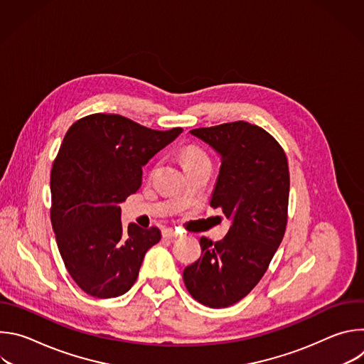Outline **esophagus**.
Masks as SVG:
<instances>
[{
  "instance_id": "1",
  "label": "esophagus",
  "mask_w": 364,
  "mask_h": 364,
  "mask_svg": "<svg viewBox=\"0 0 364 364\" xmlns=\"http://www.w3.org/2000/svg\"><path fill=\"white\" fill-rule=\"evenodd\" d=\"M178 236V232H176L174 229L171 228H167L163 230V237H167V239H173V237H177Z\"/></svg>"
}]
</instances>
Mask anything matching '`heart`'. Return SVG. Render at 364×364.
Returning <instances> with one entry per match:
<instances>
[{"mask_svg": "<svg viewBox=\"0 0 364 364\" xmlns=\"http://www.w3.org/2000/svg\"><path fill=\"white\" fill-rule=\"evenodd\" d=\"M181 159H183V163H184V167H190V166H194V164H200V163H207L210 161L209 157H207V154L196 146V145H188L183 149V154H181Z\"/></svg>", "mask_w": 364, "mask_h": 364, "instance_id": "1", "label": "heart"}]
</instances>
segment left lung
I'll use <instances>...</instances> for the list:
<instances>
[{
  "instance_id": "obj_1",
  "label": "left lung",
  "mask_w": 364,
  "mask_h": 364,
  "mask_svg": "<svg viewBox=\"0 0 364 364\" xmlns=\"http://www.w3.org/2000/svg\"><path fill=\"white\" fill-rule=\"evenodd\" d=\"M220 155L210 205L232 220L213 243L201 237V256L183 272L194 299L225 308L246 296L267 272L282 242L289 171L281 145L265 129L237 121L190 131Z\"/></svg>"
}]
</instances>
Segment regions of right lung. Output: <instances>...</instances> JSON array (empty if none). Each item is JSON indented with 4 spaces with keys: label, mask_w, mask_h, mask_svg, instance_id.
Returning a JSON list of instances; mask_svg holds the SVG:
<instances>
[{
    "label": "right lung",
    "mask_w": 364,
    "mask_h": 364,
    "mask_svg": "<svg viewBox=\"0 0 364 364\" xmlns=\"http://www.w3.org/2000/svg\"><path fill=\"white\" fill-rule=\"evenodd\" d=\"M181 128L155 131L115 114H93L66 132L51 168V226L63 262L86 294L115 298L136 281L157 228L121 223L119 204L142 183V167Z\"/></svg>",
    "instance_id": "right-lung-1"
}]
</instances>
